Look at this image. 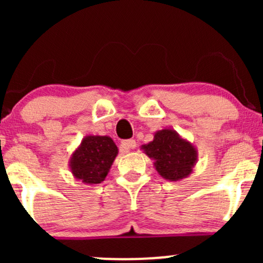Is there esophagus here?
<instances>
[{"label":"esophagus","instance_id":"1","mask_svg":"<svg viewBox=\"0 0 263 263\" xmlns=\"http://www.w3.org/2000/svg\"><path fill=\"white\" fill-rule=\"evenodd\" d=\"M135 147H136L135 140H126L121 142V151H123V152H129V151L134 149Z\"/></svg>","mask_w":263,"mask_h":263}]
</instances>
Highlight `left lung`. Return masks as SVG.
Listing matches in <instances>:
<instances>
[{
    "instance_id": "obj_1",
    "label": "left lung",
    "mask_w": 263,
    "mask_h": 263,
    "mask_svg": "<svg viewBox=\"0 0 263 263\" xmlns=\"http://www.w3.org/2000/svg\"><path fill=\"white\" fill-rule=\"evenodd\" d=\"M141 149L155 161L159 176L170 182L189 177L198 162L197 147L172 128L157 131L153 141L142 144Z\"/></svg>"
}]
</instances>
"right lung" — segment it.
<instances>
[{
	"mask_svg": "<svg viewBox=\"0 0 263 263\" xmlns=\"http://www.w3.org/2000/svg\"><path fill=\"white\" fill-rule=\"evenodd\" d=\"M117 155L119 148L108 136H85L71 153L69 170L84 184H99L105 180Z\"/></svg>",
	"mask_w": 263,
	"mask_h": 263,
	"instance_id": "right-lung-1",
	"label": "right lung"
}]
</instances>
